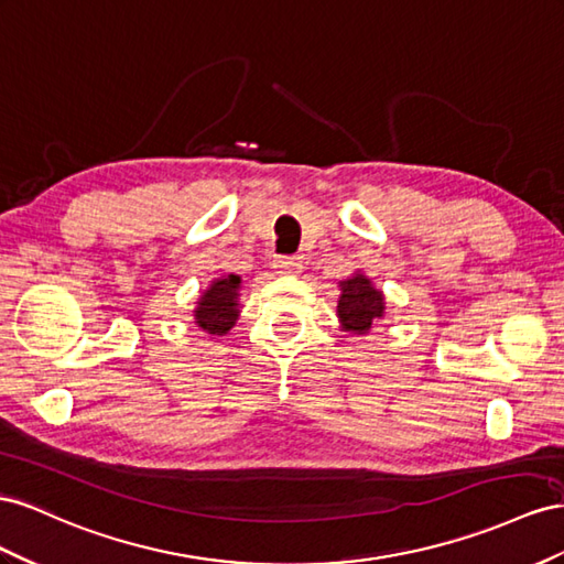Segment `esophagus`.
I'll use <instances>...</instances> for the list:
<instances>
[{
  "instance_id": "34e87169",
  "label": "esophagus",
  "mask_w": 564,
  "mask_h": 564,
  "mask_svg": "<svg viewBox=\"0 0 564 564\" xmlns=\"http://www.w3.org/2000/svg\"><path fill=\"white\" fill-rule=\"evenodd\" d=\"M279 273H300L302 271V257L297 254H283L276 257V262H273Z\"/></svg>"
}]
</instances>
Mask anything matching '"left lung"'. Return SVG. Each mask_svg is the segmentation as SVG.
I'll return each instance as SVG.
<instances>
[{
  "instance_id": "left-lung-1",
  "label": "left lung",
  "mask_w": 564,
  "mask_h": 564,
  "mask_svg": "<svg viewBox=\"0 0 564 564\" xmlns=\"http://www.w3.org/2000/svg\"><path fill=\"white\" fill-rule=\"evenodd\" d=\"M340 285L343 295L337 300V316H340L345 328L354 333H368L376 324V318H380L384 312L382 293L376 291L371 281L361 276V273L343 281Z\"/></svg>"
}]
</instances>
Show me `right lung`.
I'll return each instance as SVG.
<instances>
[{"mask_svg": "<svg viewBox=\"0 0 564 564\" xmlns=\"http://www.w3.org/2000/svg\"><path fill=\"white\" fill-rule=\"evenodd\" d=\"M238 288H240V279L238 276H227L219 279L210 285L196 310V324L213 333V335H224L227 333L238 318Z\"/></svg>", "mask_w": 564, "mask_h": 564, "instance_id": "right-lung-1", "label": "right lung"}]
</instances>
